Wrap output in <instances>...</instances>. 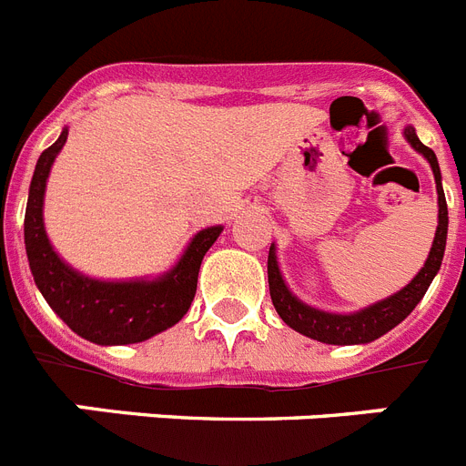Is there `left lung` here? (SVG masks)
<instances>
[{
	"label": "left lung",
	"instance_id": "8db88e82",
	"mask_svg": "<svg viewBox=\"0 0 466 466\" xmlns=\"http://www.w3.org/2000/svg\"><path fill=\"white\" fill-rule=\"evenodd\" d=\"M403 135H406V139L413 144L415 151H420V154L430 160L431 172H434L436 179V193H439V226H436L434 245H431L430 257H427L422 270H420L399 294L380 300L376 306H369L360 312H352V315H333V312L317 310V308L300 303V300L287 289V284H284L282 275H279L278 261H275V247H270L268 287L275 310L282 317L284 324H289L294 331L303 333L308 339H315L319 340V343L329 345H357L371 343V340L380 339L382 333H387L390 329L397 327L399 322H403V319L413 312V308L418 306L420 299L425 296L427 287L431 284L434 275L441 268L448 236V205L446 196H443L439 160H436L434 151H431L430 147H425V144L420 142L413 127H406Z\"/></svg>",
	"mask_w": 466,
	"mask_h": 466
}]
</instances>
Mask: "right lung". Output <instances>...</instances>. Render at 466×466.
<instances>
[{
  "label": "right lung",
  "mask_w": 466,
  "mask_h": 466,
  "mask_svg": "<svg viewBox=\"0 0 466 466\" xmlns=\"http://www.w3.org/2000/svg\"><path fill=\"white\" fill-rule=\"evenodd\" d=\"M65 142L67 130L36 160L25 209V249L36 287L60 319L90 343L127 345L151 339L187 315L196 296L198 270L205 252L224 228L212 226L200 230L175 268L154 282H100L84 278L53 252L41 217L48 172Z\"/></svg>",
  "instance_id": "obj_1"
}]
</instances>
